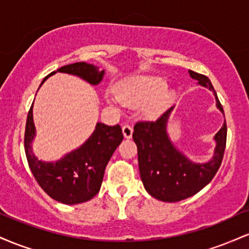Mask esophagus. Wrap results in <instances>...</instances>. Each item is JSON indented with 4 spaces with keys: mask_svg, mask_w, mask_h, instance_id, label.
<instances>
[{
    "mask_svg": "<svg viewBox=\"0 0 249 249\" xmlns=\"http://www.w3.org/2000/svg\"><path fill=\"white\" fill-rule=\"evenodd\" d=\"M132 132H133V128L130 126V125H124L123 126V134H124L125 138H131L132 137Z\"/></svg>",
    "mask_w": 249,
    "mask_h": 249,
    "instance_id": "34e87169",
    "label": "esophagus"
}]
</instances>
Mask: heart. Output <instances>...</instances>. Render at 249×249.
I'll return each instance as SVG.
<instances>
[{
  "instance_id": "obj_1",
  "label": "heart",
  "mask_w": 249,
  "mask_h": 249,
  "mask_svg": "<svg viewBox=\"0 0 249 249\" xmlns=\"http://www.w3.org/2000/svg\"><path fill=\"white\" fill-rule=\"evenodd\" d=\"M167 83L158 76H138L117 89V97L125 104L138 105L146 103L145 111L150 116L161 113L173 98L171 91L165 90Z\"/></svg>"
}]
</instances>
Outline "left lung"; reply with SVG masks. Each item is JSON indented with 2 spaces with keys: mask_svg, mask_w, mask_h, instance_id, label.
<instances>
[{
  "mask_svg": "<svg viewBox=\"0 0 249 249\" xmlns=\"http://www.w3.org/2000/svg\"><path fill=\"white\" fill-rule=\"evenodd\" d=\"M190 76L202 87L210 89L215 96L216 107L224 112L215 90L208 77L190 70ZM168 108L156 121H141L134 125L132 138L138 148L139 172L145 190L153 198L177 202L198 193L218 172L224 158L227 125L226 122L214 137L216 142L213 159L205 164L191 161L171 142L166 132Z\"/></svg>",
  "mask_w": 249,
  "mask_h": 249,
  "instance_id": "8db88e82",
  "label": "left lung"
}]
</instances>
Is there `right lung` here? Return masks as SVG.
I'll return each instance as SVG.
<instances>
[{"label":"right lung","instance_id":"right-lung-1","mask_svg":"<svg viewBox=\"0 0 249 249\" xmlns=\"http://www.w3.org/2000/svg\"><path fill=\"white\" fill-rule=\"evenodd\" d=\"M57 71L76 75L92 85L99 84L104 76V70L99 71L98 68L85 62L64 65ZM53 73L56 71L45 77L41 85ZM33 105L25 124L24 150L36 181L48 196L62 204L76 205L92 199L101 190L105 167L111 156L124 138L122 127L118 124L108 126L97 123L93 133L81 147L55 162L42 161L31 150V142L35 137Z\"/></svg>","mask_w":249,"mask_h":249}]
</instances>
